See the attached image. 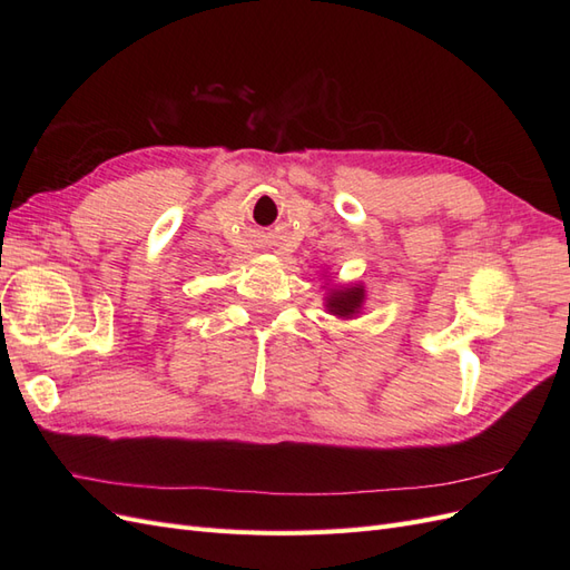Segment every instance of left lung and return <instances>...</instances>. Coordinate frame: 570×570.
I'll use <instances>...</instances> for the list:
<instances>
[{"instance_id": "1", "label": "left lung", "mask_w": 570, "mask_h": 570, "mask_svg": "<svg viewBox=\"0 0 570 570\" xmlns=\"http://www.w3.org/2000/svg\"><path fill=\"white\" fill-rule=\"evenodd\" d=\"M331 275H325V285ZM366 302V287L361 283H352V285H331L325 295V312L333 314L335 318H354L361 314Z\"/></svg>"}]
</instances>
